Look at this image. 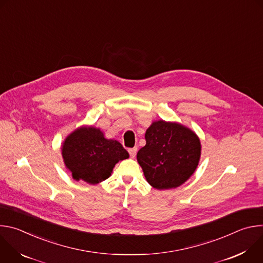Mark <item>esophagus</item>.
<instances>
[{"label": "esophagus", "instance_id": "34e87169", "mask_svg": "<svg viewBox=\"0 0 263 263\" xmlns=\"http://www.w3.org/2000/svg\"><path fill=\"white\" fill-rule=\"evenodd\" d=\"M136 152H137V147H133V148H129V154L131 156V158H134L136 156Z\"/></svg>", "mask_w": 263, "mask_h": 263}]
</instances>
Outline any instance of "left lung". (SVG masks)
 Here are the masks:
<instances>
[{
	"label": "left lung",
	"mask_w": 263,
	"mask_h": 263,
	"mask_svg": "<svg viewBox=\"0 0 263 263\" xmlns=\"http://www.w3.org/2000/svg\"><path fill=\"white\" fill-rule=\"evenodd\" d=\"M136 157L145 180L159 191L177 189L196 172L202 145L199 136L176 122L154 121Z\"/></svg>",
	"instance_id": "obj_1"
}]
</instances>
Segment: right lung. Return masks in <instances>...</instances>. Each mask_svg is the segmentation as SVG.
Here are the masks:
<instances>
[{"mask_svg":"<svg viewBox=\"0 0 263 263\" xmlns=\"http://www.w3.org/2000/svg\"><path fill=\"white\" fill-rule=\"evenodd\" d=\"M61 155L73 180L91 185L108 179L119 161L129 158L120 141L106 138L93 126H81L69 133L62 142Z\"/></svg>","mask_w":263,"mask_h":263,"instance_id":"obj_1","label":"right lung"}]
</instances>
